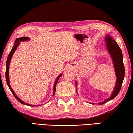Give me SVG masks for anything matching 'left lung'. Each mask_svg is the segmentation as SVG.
Masks as SVG:
<instances>
[{"label":"left lung","mask_w":133,"mask_h":133,"mask_svg":"<svg viewBox=\"0 0 133 133\" xmlns=\"http://www.w3.org/2000/svg\"><path fill=\"white\" fill-rule=\"evenodd\" d=\"M105 41L107 50L113 60L117 80L116 85L114 88L112 95L105 100L98 103L99 105H103L106 103L107 102L112 100L118 94L125 77V67L123 62V55L121 49H120L115 40L110 35H108L105 36ZM75 84L77 85L76 82H75ZM91 104H93L94 103Z\"/></svg>","instance_id":"1"}]
</instances>
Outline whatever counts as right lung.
<instances>
[{
	"mask_svg": "<svg viewBox=\"0 0 133 133\" xmlns=\"http://www.w3.org/2000/svg\"><path fill=\"white\" fill-rule=\"evenodd\" d=\"M29 38L28 37H20V38H18L17 39H16V40H15V44L13 46V48H12L10 52V54H8V58H7V62H6V71H5V78H6V81H7V85L8 86L9 88L10 89V90L11 91V92L12 93V94L14 95V96H15V97L16 98V99L18 101H19L20 103H21L22 104H24V105H28V106H30V107H38V106H41V105H30V104H27V103H24V102L23 101L21 100L20 98L19 97H18L16 95V94L15 93L13 89H12L11 85H10V79H9V68H10V63L11 62V58L12 57V56H13V54H14L15 51H16V49L17 48V47L18 46V45H19L20 44V42H21V41H28V40H29ZM62 74H60V75L58 76L57 77V78L56 79V80H55V83H54V87H53V95L54 96V94H55V90H56V85L57 84V83L58 82V80H59V79L61 78V76H62Z\"/></svg>",
	"mask_w": 133,
	"mask_h": 133,
	"instance_id": "obj_1",
	"label": "right lung"
}]
</instances>
